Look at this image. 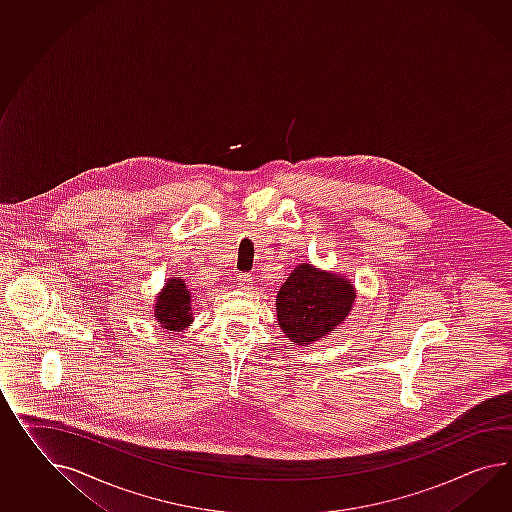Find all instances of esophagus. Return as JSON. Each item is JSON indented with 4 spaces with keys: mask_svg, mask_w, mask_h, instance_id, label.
Masks as SVG:
<instances>
[{
    "mask_svg": "<svg viewBox=\"0 0 512 512\" xmlns=\"http://www.w3.org/2000/svg\"><path fill=\"white\" fill-rule=\"evenodd\" d=\"M236 280L239 286H243V288H249L250 284H252V275H249V273H239Z\"/></svg>",
    "mask_w": 512,
    "mask_h": 512,
    "instance_id": "esophagus-1",
    "label": "esophagus"
}]
</instances>
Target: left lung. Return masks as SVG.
Instances as JSON below:
<instances>
[{"instance_id": "8db88e82", "label": "left lung", "mask_w": 512, "mask_h": 512, "mask_svg": "<svg viewBox=\"0 0 512 512\" xmlns=\"http://www.w3.org/2000/svg\"><path fill=\"white\" fill-rule=\"evenodd\" d=\"M354 299L353 282L345 276L301 263L280 286L276 319L288 340L308 347L340 327L353 310Z\"/></svg>"}]
</instances>
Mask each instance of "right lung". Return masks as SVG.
<instances>
[{"label":"right lung","instance_id":"add662e5","mask_svg":"<svg viewBox=\"0 0 512 512\" xmlns=\"http://www.w3.org/2000/svg\"><path fill=\"white\" fill-rule=\"evenodd\" d=\"M193 301L191 291L187 289L182 276L169 278L167 284L158 293V302L154 306V317L161 328L172 332H182L193 323Z\"/></svg>","mask_w":512,"mask_h":512}]
</instances>
